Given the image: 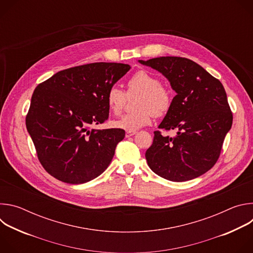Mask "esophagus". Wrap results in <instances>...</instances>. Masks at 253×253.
Here are the masks:
<instances>
[{"instance_id": "esophagus-1", "label": "esophagus", "mask_w": 253, "mask_h": 253, "mask_svg": "<svg viewBox=\"0 0 253 253\" xmlns=\"http://www.w3.org/2000/svg\"><path fill=\"white\" fill-rule=\"evenodd\" d=\"M135 134H136L135 131H127L126 134H125V136H126V137H131V136H133V135H135Z\"/></svg>"}]
</instances>
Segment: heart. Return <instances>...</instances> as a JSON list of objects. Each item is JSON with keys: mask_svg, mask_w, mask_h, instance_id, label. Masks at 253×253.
Masks as SVG:
<instances>
[{"mask_svg": "<svg viewBox=\"0 0 253 253\" xmlns=\"http://www.w3.org/2000/svg\"><path fill=\"white\" fill-rule=\"evenodd\" d=\"M128 94L140 93L136 108L138 111L125 114L112 122L114 128L126 131H137L151 124L153 114L165 115L171 107V92L161 86V81L147 71H138L128 80ZM126 93L117 85H113L106 94V104L109 111L115 115L124 108Z\"/></svg>", "mask_w": 253, "mask_h": 253, "instance_id": "b5f03b06", "label": "heart"}]
</instances>
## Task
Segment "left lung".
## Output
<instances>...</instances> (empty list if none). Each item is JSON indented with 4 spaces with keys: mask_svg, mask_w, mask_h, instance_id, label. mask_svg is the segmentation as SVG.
I'll use <instances>...</instances> for the list:
<instances>
[{
    "mask_svg": "<svg viewBox=\"0 0 253 253\" xmlns=\"http://www.w3.org/2000/svg\"><path fill=\"white\" fill-rule=\"evenodd\" d=\"M138 62L160 72L176 92L158 128L176 130L177 136L154 132L152 145L145 153L148 166L170 181L197 178L217 161L232 126L223 85L186 58L159 57Z\"/></svg>",
    "mask_w": 253,
    "mask_h": 253,
    "instance_id": "8db88e82",
    "label": "left lung"
}]
</instances>
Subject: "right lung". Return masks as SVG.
I'll list each match as a JSON object with an SVG mask.
<instances>
[{
	"mask_svg": "<svg viewBox=\"0 0 253 253\" xmlns=\"http://www.w3.org/2000/svg\"><path fill=\"white\" fill-rule=\"evenodd\" d=\"M130 68L105 62L77 66L35 89L26 126L41 164L56 179L82 184L109 166L125 131L90 127L108 119L106 94Z\"/></svg>",
	"mask_w": 253,
	"mask_h": 253,
	"instance_id": "right-lung-1",
	"label": "right lung"
}]
</instances>
